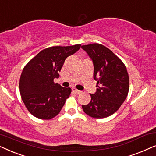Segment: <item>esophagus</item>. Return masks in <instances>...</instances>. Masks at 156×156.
Masks as SVG:
<instances>
[{
	"mask_svg": "<svg viewBox=\"0 0 156 156\" xmlns=\"http://www.w3.org/2000/svg\"><path fill=\"white\" fill-rule=\"evenodd\" d=\"M72 91H74V92L77 93V94L82 92V91H80V90H78V89H76V88H74V87H73V88H72Z\"/></svg>",
	"mask_w": 156,
	"mask_h": 156,
	"instance_id": "34e87169",
	"label": "esophagus"
}]
</instances>
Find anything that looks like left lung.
<instances>
[{"instance_id": "obj_1", "label": "left lung", "mask_w": 156, "mask_h": 156, "mask_svg": "<svg viewBox=\"0 0 156 156\" xmlns=\"http://www.w3.org/2000/svg\"><path fill=\"white\" fill-rule=\"evenodd\" d=\"M94 65V79L97 81V91L90 94L91 101L82 105L83 111L96 119L114 114L126 99L129 77L122 61L102 44L82 45Z\"/></svg>"}]
</instances>
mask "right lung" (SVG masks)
<instances>
[{
  "mask_svg": "<svg viewBox=\"0 0 156 156\" xmlns=\"http://www.w3.org/2000/svg\"><path fill=\"white\" fill-rule=\"evenodd\" d=\"M81 44L50 47L40 52L23 69L20 92L30 113L49 120L60 112L72 89L55 84L66 58L80 50Z\"/></svg>",
  "mask_w": 156,
  "mask_h": 156,
  "instance_id": "obj_1",
  "label": "right lung"
}]
</instances>
